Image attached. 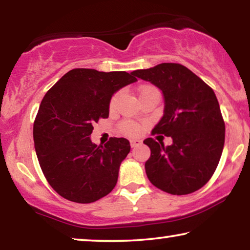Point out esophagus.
<instances>
[{
  "mask_svg": "<svg viewBox=\"0 0 250 250\" xmlns=\"http://www.w3.org/2000/svg\"><path fill=\"white\" fill-rule=\"evenodd\" d=\"M129 143H131L132 148H135V146H139L140 145H141L142 141H141V140H139V139H132L131 141H129Z\"/></svg>",
  "mask_w": 250,
  "mask_h": 250,
  "instance_id": "1",
  "label": "esophagus"
}]
</instances>
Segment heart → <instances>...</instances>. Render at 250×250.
Listing matches in <instances>:
<instances>
[{"mask_svg": "<svg viewBox=\"0 0 250 250\" xmlns=\"http://www.w3.org/2000/svg\"><path fill=\"white\" fill-rule=\"evenodd\" d=\"M146 88H149V87H142L141 91L146 90ZM119 97H121V94L117 93L116 95H114V98L111 99V102H110V107L111 108H114L115 105H116V104H117ZM121 128H122V132L124 133V134H126V135H135V134H138L139 131H140L139 126L136 125V124H134V123H132V122L123 123L122 126H121Z\"/></svg>", "mask_w": 250, "mask_h": 250, "instance_id": "b5f03b06", "label": "heart"}]
</instances>
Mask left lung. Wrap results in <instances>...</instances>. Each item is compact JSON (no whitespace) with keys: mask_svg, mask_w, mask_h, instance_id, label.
I'll use <instances>...</instances> for the list:
<instances>
[{"mask_svg":"<svg viewBox=\"0 0 250 250\" xmlns=\"http://www.w3.org/2000/svg\"><path fill=\"white\" fill-rule=\"evenodd\" d=\"M133 74L162 91L164 115L152 132L173 140L167 146L151 138L143 141L151 151L145 165L149 181L177 196L199 190L214 174L224 146L225 124L214 91L180 63Z\"/></svg>","mask_w":250,"mask_h":250,"instance_id":"left-lung-1","label":"left lung"}]
</instances>
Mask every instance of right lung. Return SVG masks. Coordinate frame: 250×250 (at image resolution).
Segmentation results:
<instances>
[{
  "label": "right lung",
  "mask_w": 250,
  "mask_h": 250,
  "mask_svg": "<svg viewBox=\"0 0 250 250\" xmlns=\"http://www.w3.org/2000/svg\"><path fill=\"white\" fill-rule=\"evenodd\" d=\"M136 81L133 73L77 68L44 95L34 122V146L44 176L61 197L90 204L115 188L131 150L128 140L110 138L97 146L91 133L94 122L108 118L112 95Z\"/></svg>",
  "instance_id": "add662e5"
}]
</instances>
